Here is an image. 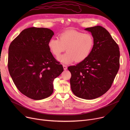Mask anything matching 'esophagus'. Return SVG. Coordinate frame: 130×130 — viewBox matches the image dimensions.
I'll use <instances>...</instances> for the list:
<instances>
[{"instance_id":"34e87169","label":"esophagus","mask_w":130,"mask_h":130,"mask_svg":"<svg viewBox=\"0 0 130 130\" xmlns=\"http://www.w3.org/2000/svg\"><path fill=\"white\" fill-rule=\"evenodd\" d=\"M63 69L64 70H66L67 67V66L66 65H63Z\"/></svg>"}]
</instances>
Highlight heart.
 <instances>
[{
	"instance_id": "1",
	"label": "heart",
	"mask_w": 130,
	"mask_h": 130,
	"mask_svg": "<svg viewBox=\"0 0 130 130\" xmlns=\"http://www.w3.org/2000/svg\"><path fill=\"white\" fill-rule=\"evenodd\" d=\"M58 38H51L48 43V47L56 57H59L66 49L67 52L58 58L61 63L66 64L74 60L79 63L86 59L94 45V38L91 34L75 30L61 33Z\"/></svg>"
}]
</instances>
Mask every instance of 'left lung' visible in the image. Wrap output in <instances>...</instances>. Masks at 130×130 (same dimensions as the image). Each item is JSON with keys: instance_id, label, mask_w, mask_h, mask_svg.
I'll list each match as a JSON object with an SVG mask.
<instances>
[{"instance_id": "1", "label": "left lung", "mask_w": 130, "mask_h": 130, "mask_svg": "<svg viewBox=\"0 0 130 130\" xmlns=\"http://www.w3.org/2000/svg\"><path fill=\"white\" fill-rule=\"evenodd\" d=\"M94 38L93 49L88 57L68 70L70 84L76 96L92 100L101 96L112 86L120 67L119 47L104 27L96 26L85 29Z\"/></svg>"}]
</instances>
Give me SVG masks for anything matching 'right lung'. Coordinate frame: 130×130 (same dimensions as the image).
I'll return each instance as SVG.
<instances>
[{
    "instance_id": "right-lung-1",
    "label": "right lung",
    "mask_w": 130,
    "mask_h": 130,
    "mask_svg": "<svg viewBox=\"0 0 130 130\" xmlns=\"http://www.w3.org/2000/svg\"><path fill=\"white\" fill-rule=\"evenodd\" d=\"M54 35L46 28L23 30L10 43L8 67L18 90L28 98L40 100L53 92V81L64 71L48 47Z\"/></svg>"
}]
</instances>
